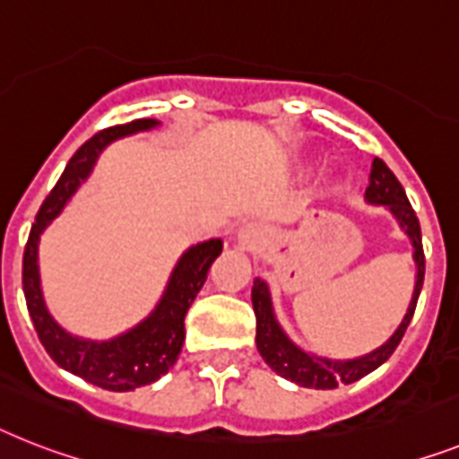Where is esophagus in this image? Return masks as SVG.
<instances>
[{
    "label": "esophagus",
    "mask_w": 459,
    "mask_h": 459,
    "mask_svg": "<svg viewBox=\"0 0 459 459\" xmlns=\"http://www.w3.org/2000/svg\"><path fill=\"white\" fill-rule=\"evenodd\" d=\"M263 230H260V225H246L238 230V241H241V246L244 248H248V251H255V248H260V244H263Z\"/></svg>",
    "instance_id": "1"
}]
</instances>
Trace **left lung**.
<instances>
[{"label": "left lung", "mask_w": 459, "mask_h": 459, "mask_svg": "<svg viewBox=\"0 0 459 459\" xmlns=\"http://www.w3.org/2000/svg\"><path fill=\"white\" fill-rule=\"evenodd\" d=\"M366 199L370 204H385L392 208V213L399 218L401 227L406 230L411 237L412 248H415V263H418V281H415V293H412L411 307L408 314L403 316L401 325L396 328L392 338L382 344L380 350H375L373 354L354 361H328V359L312 357L298 350L290 342L283 331L279 328L274 319V309H272L270 290L267 283L255 279L253 281V312H255V342L260 357L267 361L272 370L286 377V380L300 385V387H312V389H335L340 382L351 385V382L361 380L363 375L373 373L377 366L387 361L394 354V350L399 347L403 333H406L408 324H411L412 314H415V305H418L420 290H422V281H425V251H422V232H420V221L415 211H412L411 202H408L406 189L396 180L389 166L382 159H375L373 170H370V183L366 187Z\"/></svg>", "instance_id": "obj_1"}]
</instances>
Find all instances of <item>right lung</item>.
I'll list each match as a JSON object with an SVG mask.
<instances>
[{
    "label": "right lung",
    "mask_w": 459,
    "mask_h": 459,
    "mask_svg": "<svg viewBox=\"0 0 459 459\" xmlns=\"http://www.w3.org/2000/svg\"><path fill=\"white\" fill-rule=\"evenodd\" d=\"M154 124H157L154 119H135L105 128L91 140H86L74 152V157L67 161L56 187L48 192L41 204L32 230H30L25 253H22V293H25L34 331L39 335L44 350L48 351V357L58 363L60 368L70 370L91 385L109 389V392H131V389L159 380L161 375L169 373V368H173L185 342V314L195 302L196 293L202 290L213 260L221 255L222 241L211 238V241L192 246L173 270L169 289L152 316H147L143 324L135 325L134 331L109 340V342L72 338L70 333L63 331L51 319L39 289L37 244H39V234L44 232V227L60 213V208L65 206L67 199L74 195V189L89 176L102 147L121 135L152 128Z\"/></svg>",
    "instance_id": "right-lung-1"
}]
</instances>
